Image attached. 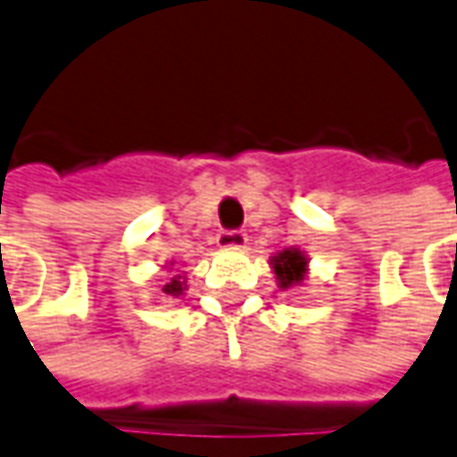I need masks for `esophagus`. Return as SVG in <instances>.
Masks as SVG:
<instances>
[{
  "mask_svg": "<svg viewBox=\"0 0 457 457\" xmlns=\"http://www.w3.org/2000/svg\"><path fill=\"white\" fill-rule=\"evenodd\" d=\"M217 245L225 247V250H242L247 245V235L242 229H222L217 235Z\"/></svg>",
  "mask_w": 457,
  "mask_h": 457,
  "instance_id": "1",
  "label": "esophagus"
}]
</instances>
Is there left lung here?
I'll return each instance as SVG.
<instances>
[{"mask_svg": "<svg viewBox=\"0 0 457 457\" xmlns=\"http://www.w3.org/2000/svg\"><path fill=\"white\" fill-rule=\"evenodd\" d=\"M270 265L275 270V275H278V282H280L282 290H287V287H295V285H300V282L305 280V272H307V257L305 253H300V250H282L278 253L272 260H270Z\"/></svg>", "mask_w": 457, "mask_h": 457, "instance_id": "left-lung-1", "label": "left lung"}]
</instances>
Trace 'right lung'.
<instances>
[{
  "label": "right lung",
  "mask_w": 457,
  "mask_h": 457,
  "mask_svg": "<svg viewBox=\"0 0 457 457\" xmlns=\"http://www.w3.org/2000/svg\"><path fill=\"white\" fill-rule=\"evenodd\" d=\"M185 290H187V280L182 275H172L170 282L162 287V293L170 295V297H179V295H185Z\"/></svg>",
  "instance_id": "1"
}]
</instances>
